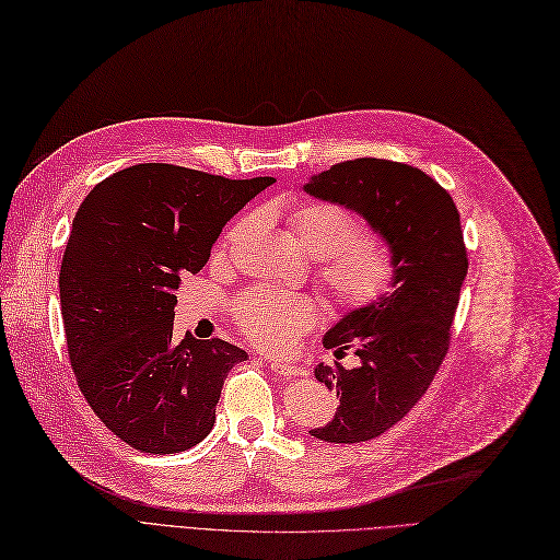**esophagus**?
Segmentation results:
<instances>
[{
  "label": "esophagus",
  "mask_w": 560,
  "mask_h": 560,
  "mask_svg": "<svg viewBox=\"0 0 560 560\" xmlns=\"http://www.w3.org/2000/svg\"><path fill=\"white\" fill-rule=\"evenodd\" d=\"M269 366H272V371L275 374H279V376H306V369L304 366H298V364H288V362H283V360H272L269 362Z\"/></svg>",
  "instance_id": "34e87169"
}]
</instances>
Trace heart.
Wrapping results in <instances>:
<instances>
[{"mask_svg": "<svg viewBox=\"0 0 560 560\" xmlns=\"http://www.w3.org/2000/svg\"><path fill=\"white\" fill-rule=\"evenodd\" d=\"M254 223V217H244L228 228L217 258L233 256ZM288 225L304 252L318 260L316 279L341 312L355 314L385 298L397 277V254L383 235L364 228L353 210L332 200H304L288 212ZM233 312L244 337L262 350L288 348L318 320L314 300L265 288L244 293Z\"/></svg>", "mask_w": 560, "mask_h": 560, "instance_id": "obj_1", "label": "heart"}]
</instances>
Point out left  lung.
Here are the masks:
<instances>
[{"label": "left lung", "instance_id": "obj_1", "mask_svg": "<svg viewBox=\"0 0 560 560\" xmlns=\"http://www.w3.org/2000/svg\"><path fill=\"white\" fill-rule=\"evenodd\" d=\"M304 191L360 212L397 254L395 291L348 314L323 339L337 360L353 350L358 366L316 369V378L337 389L339 408L312 436L362 443L408 416L447 355L468 272L462 219L436 179L387 159L341 161L314 175Z\"/></svg>", "mask_w": 560, "mask_h": 560}]
</instances>
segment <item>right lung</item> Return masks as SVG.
I'll use <instances>...</instances> for the list:
<instances>
[{
    "label": "right lung",
    "mask_w": 560,
    "mask_h": 560,
    "mask_svg": "<svg viewBox=\"0 0 560 560\" xmlns=\"http://www.w3.org/2000/svg\"><path fill=\"white\" fill-rule=\"evenodd\" d=\"M272 182L138 163L78 207L59 269L67 350L82 397L127 445L175 454L212 431L223 381L246 353L221 339L175 343V291Z\"/></svg>",
    "instance_id": "right-lung-1"
}]
</instances>
